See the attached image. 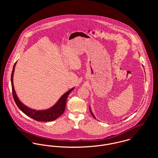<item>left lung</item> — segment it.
I'll return each instance as SVG.
<instances>
[{"label":"left lung","mask_w":158,"mask_h":158,"mask_svg":"<svg viewBox=\"0 0 158 158\" xmlns=\"http://www.w3.org/2000/svg\"><path fill=\"white\" fill-rule=\"evenodd\" d=\"M89 111H90V113H91V114H92V116H93V117H94V118H95V119H96V118H95V116H94V114H93V113H92V111H91V110H90V106H89Z\"/></svg>","instance_id":"8db88e82"}]
</instances>
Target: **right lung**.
<instances>
[{
	"instance_id": "add662e5",
	"label": "right lung",
	"mask_w": 158,
	"mask_h": 158,
	"mask_svg": "<svg viewBox=\"0 0 158 158\" xmlns=\"http://www.w3.org/2000/svg\"><path fill=\"white\" fill-rule=\"evenodd\" d=\"M17 61L15 63L12 73H11V86H12V92H13V98L15 101L16 104L17 105L18 107L19 108V110L26 114L27 116L32 118L34 120H36L37 121H41V122H50L56 120L57 118H58L60 115H61L66 108V100L68 98V95L74 89L75 87L72 88L70 90L67 91L66 93H64L57 101V102L52 107H50L48 109L43 110H36L31 109L26 105H25L23 102H21V100L19 99L18 97L17 96V94L16 93V91L15 90L14 85H13V74L15 72V68L16 66Z\"/></svg>"
}]
</instances>
